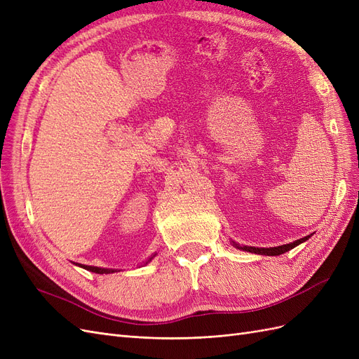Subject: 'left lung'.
Listing matches in <instances>:
<instances>
[{"mask_svg":"<svg viewBox=\"0 0 359 359\" xmlns=\"http://www.w3.org/2000/svg\"><path fill=\"white\" fill-rule=\"evenodd\" d=\"M309 238H310V235H309V236H304V238H301V240H297V241H293V243H290V244L278 245V247H269V248H265V247H248V245H240V244H236L235 241H232V244H233V247H236V248L244 250V252L256 253V255H265V256H280V255H283V253L289 252L290 248L299 245V244H301V243H304V241H307Z\"/></svg>","mask_w":359,"mask_h":359,"instance_id":"left-lung-1","label":"left lung"}]
</instances>
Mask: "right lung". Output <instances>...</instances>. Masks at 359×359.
I'll use <instances>...</instances> for the list:
<instances>
[{
	"label": "right lung",
	"mask_w": 359,
	"mask_h": 359,
	"mask_svg": "<svg viewBox=\"0 0 359 359\" xmlns=\"http://www.w3.org/2000/svg\"><path fill=\"white\" fill-rule=\"evenodd\" d=\"M156 255H153L151 256L147 262H145V265L149 262V260H153V257H154ZM81 268H83V269H86V271H91V273H95V274H111V273H115V269H109V268H100V266H90V265H79Z\"/></svg>",
	"instance_id": "right-lung-1"
}]
</instances>
